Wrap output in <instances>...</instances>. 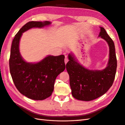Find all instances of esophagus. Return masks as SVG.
I'll use <instances>...</instances> for the list:
<instances>
[{
  "instance_id": "34e87169",
  "label": "esophagus",
  "mask_w": 125,
  "mask_h": 125,
  "mask_svg": "<svg viewBox=\"0 0 125 125\" xmlns=\"http://www.w3.org/2000/svg\"><path fill=\"white\" fill-rule=\"evenodd\" d=\"M68 62V57H67V56H65V59H64V62H65V64H66L67 63V62Z\"/></svg>"
}]
</instances>
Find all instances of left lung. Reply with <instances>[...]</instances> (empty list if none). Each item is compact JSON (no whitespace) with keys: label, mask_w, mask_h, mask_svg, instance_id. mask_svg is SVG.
Here are the masks:
<instances>
[{"label":"left lung","mask_w":125,"mask_h":125,"mask_svg":"<svg viewBox=\"0 0 125 125\" xmlns=\"http://www.w3.org/2000/svg\"><path fill=\"white\" fill-rule=\"evenodd\" d=\"M98 37L106 41L109 49V60L103 70H90L78 62L75 55L69 54V62L66 65L70 76L72 95L82 101H91L106 93L113 84L117 69V59L115 44L104 28L100 27Z\"/></svg>","instance_id":"left-lung-1"}]
</instances>
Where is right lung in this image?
<instances>
[{
  "instance_id": "add662e5",
  "label": "right lung",
  "mask_w": 125,
  "mask_h": 125,
  "mask_svg": "<svg viewBox=\"0 0 125 125\" xmlns=\"http://www.w3.org/2000/svg\"><path fill=\"white\" fill-rule=\"evenodd\" d=\"M51 24L49 21L28 22L16 34L11 44L9 69L12 80L21 94L33 100H43L52 94L56 77L65 69V57L48 55L39 62H26L20 53V40L28 30Z\"/></svg>"
}]
</instances>
